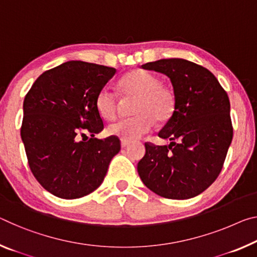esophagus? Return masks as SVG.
Listing matches in <instances>:
<instances>
[{"label": "esophagus", "mask_w": 257, "mask_h": 257, "mask_svg": "<svg viewBox=\"0 0 257 257\" xmlns=\"http://www.w3.org/2000/svg\"><path fill=\"white\" fill-rule=\"evenodd\" d=\"M128 145H129V142H127V141H121V148H122V149L127 148Z\"/></svg>", "instance_id": "esophagus-1"}]
</instances>
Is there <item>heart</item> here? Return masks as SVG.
<instances>
[{
    "instance_id": "b5f03b06",
    "label": "heart",
    "mask_w": 257,
    "mask_h": 257,
    "mask_svg": "<svg viewBox=\"0 0 257 257\" xmlns=\"http://www.w3.org/2000/svg\"><path fill=\"white\" fill-rule=\"evenodd\" d=\"M124 99L136 100L132 112L135 115L119 120L107 128L109 135L122 141H135L150 133L156 120L166 122L173 116L176 98L172 89L162 85L156 75L145 71H133L125 74L117 85ZM96 107L104 120L111 121L119 111V98L109 88H103L97 95Z\"/></svg>"
}]
</instances>
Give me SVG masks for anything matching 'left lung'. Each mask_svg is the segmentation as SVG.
Here are the masks:
<instances>
[{
  "label": "left lung",
  "mask_w": 257,
  "mask_h": 257,
  "mask_svg": "<svg viewBox=\"0 0 257 257\" xmlns=\"http://www.w3.org/2000/svg\"><path fill=\"white\" fill-rule=\"evenodd\" d=\"M142 68L169 77L176 108L158 134L170 144L145 143L138 175L160 197L193 198L213 184L225 161L233 137L229 96L213 73L186 59H160Z\"/></svg>",
  "instance_id": "8db88e82"
}]
</instances>
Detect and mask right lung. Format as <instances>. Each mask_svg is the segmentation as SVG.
<instances>
[{"label":"right lung","mask_w":257,"mask_h":257,"mask_svg":"<svg viewBox=\"0 0 257 257\" xmlns=\"http://www.w3.org/2000/svg\"><path fill=\"white\" fill-rule=\"evenodd\" d=\"M116 70L71 60L42 73L24 99L20 135L31 172L63 199L91 193L106 176L119 138H95L104 129L96 98ZM90 133L85 142L81 137Z\"/></svg>","instance_id":"obj_1"}]
</instances>
